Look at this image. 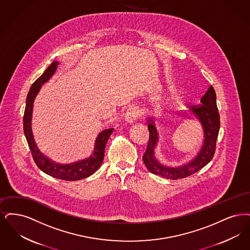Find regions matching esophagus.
Instances as JSON below:
<instances>
[{
	"label": "esophagus",
	"instance_id": "esophagus-1",
	"mask_svg": "<svg viewBox=\"0 0 250 250\" xmlns=\"http://www.w3.org/2000/svg\"><path fill=\"white\" fill-rule=\"evenodd\" d=\"M139 116H140V112L138 107L135 105H130L127 110V112L125 113L124 119L127 123L132 124L133 122H135V120H137Z\"/></svg>",
	"mask_w": 250,
	"mask_h": 250
}]
</instances>
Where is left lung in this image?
Masks as SVG:
<instances>
[{"instance_id": "left-lung-1", "label": "left lung", "mask_w": 250, "mask_h": 250, "mask_svg": "<svg viewBox=\"0 0 250 250\" xmlns=\"http://www.w3.org/2000/svg\"><path fill=\"white\" fill-rule=\"evenodd\" d=\"M216 99L215 89L210 86L201 99L200 105L191 107L188 112L182 111L176 113V115L185 120H197L203 129L204 134L202 146L195 156L188 162L177 166L163 164L156 158L155 153L160 139L156 124L158 119L151 115L146 118V124H147L149 131V140L146 153L143 156V162L150 173L167 179H181L198 172L213 159L220 125ZM163 121L161 120V123H163Z\"/></svg>"}]
</instances>
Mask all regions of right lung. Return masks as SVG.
Returning a JSON list of instances; mask_svg holds the SVG:
<instances>
[{
  "instance_id": "add662e5",
  "label": "right lung",
  "mask_w": 250,
  "mask_h": 250,
  "mask_svg": "<svg viewBox=\"0 0 250 250\" xmlns=\"http://www.w3.org/2000/svg\"><path fill=\"white\" fill-rule=\"evenodd\" d=\"M59 64V62H53L30 88L26 100V108L23 118V129L29 147L33 154V160L40 170H42L44 174H48L58 179L66 181H76L86 178L89 175L94 174L99 169V167L102 165L104 157V149L106 143L108 141L109 137L112 134L114 129L110 128L102 130L96 137V140L94 143V148L91 155L86 159L77 161L75 163L67 164L55 163L54 161L44 156L43 153L39 150L34 140L32 129L33 103L37 94L39 93L42 85L46 83L52 76H54Z\"/></svg>"
}]
</instances>
